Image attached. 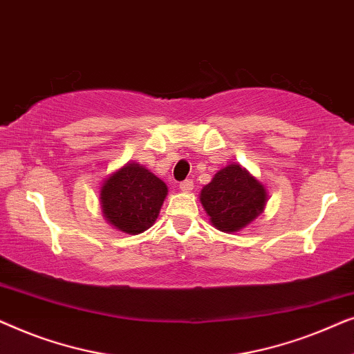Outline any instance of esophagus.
<instances>
[{
  "instance_id": "esophagus-1",
  "label": "esophagus",
  "mask_w": 354,
  "mask_h": 354,
  "mask_svg": "<svg viewBox=\"0 0 354 354\" xmlns=\"http://www.w3.org/2000/svg\"><path fill=\"white\" fill-rule=\"evenodd\" d=\"M180 190L183 193H190L193 190V180H190V178H188V180L180 182Z\"/></svg>"
}]
</instances>
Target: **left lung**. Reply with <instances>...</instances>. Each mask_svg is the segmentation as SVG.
Returning <instances> with one entry per match:
<instances>
[{
    "instance_id": "1",
    "label": "left lung",
    "mask_w": 354,
    "mask_h": 354,
    "mask_svg": "<svg viewBox=\"0 0 354 354\" xmlns=\"http://www.w3.org/2000/svg\"><path fill=\"white\" fill-rule=\"evenodd\" d=\"M200 201L212 225L232 234L245 229L264 211L268 193L240 164H229L203 187Z\"/></svg>"
}]
</instances>
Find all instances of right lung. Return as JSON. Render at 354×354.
I'll use <instances>...</instances> for the list:
<instances>
[{
	"mask_svg": "<svg viewBox=\"0 0 354 354\" xmlns=\"http://www.w3.org/2000/svg\"><path fill=\"white\" fill-rule=\"evenodd\" d=\"M167 185L147 167L127 162L106 178L100 192L103 216L111 225L138 235L156 222Z\"/></svg>",
	"mask_w": 354,
	"mask_h": 354,
	"instance_id": "add662e5",
	"label": "right lung"
}]
</instances>
